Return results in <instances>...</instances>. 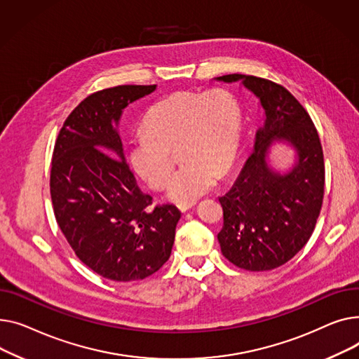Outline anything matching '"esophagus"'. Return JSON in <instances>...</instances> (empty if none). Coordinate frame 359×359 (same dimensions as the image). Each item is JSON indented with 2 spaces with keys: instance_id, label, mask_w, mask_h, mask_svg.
Segmentation results:
<instances>
[{
  "instance_id": "obj_1",
  "label": "esophagus",
  "mask_w": 359,
  "mask_h": 359,
  "mask_svg": "<svg viewBox=\"0 0 359 359\" xmlns=\"http://www.w3.org/2000/svg\"><path fill=\"white\" fill-rule=\"evenodd\" d=\"M194 205H196V201H189V203H180V204H178V208L181 210L182 213H185V212H188V210H191Z\"/></svg>"
}]
</instances>
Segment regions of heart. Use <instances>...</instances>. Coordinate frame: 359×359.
Segmentation results:
<instances>
[{
    "label": "heart",
    "mask_w": 359,
    "mask_h": 359,
    "mask_svg": "<svg viewBox=\"0 0 359 359\" xmlns=\"http://www.w3.org/2000/svg\"><path fill=\"white\" fill-rule=\"evenodd\" d=\"M241 137L239 105L224 90L177 91L147 110L143 129L130 139V161L154 189H162L174 168L168 197L189 203L212 189L233 165Z\"/></svg>",
    "instance_id": "1"
}]
</instances>
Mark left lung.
Returning a JSON list of instances; mask_svg holds the SVG:
<instances>
[{
    "label": "left lung",
    "mask_w": 359,
    "mask_h": 359,
    "mask_svg": "<svg viewBox=\"0 0 359 359\" xmlns=\"http://www.w3.org/2000/svg\"><path fill=\"white\" fill-rule=\"evenodd\" d=\"M215 79L241 82L265 114L254 154L230 191L219 198L222 254L246 271L278 268L303 249L320 215L325 161L318 130L296 97L276 82L242 74ZM277 141L290 144L297 155L288 172L276 170L267 161Z\"/></svg>",
    "instance_id": "left-lung-1"
}]
</instances>
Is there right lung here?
<instances>
[{
	"label": "right lung",
	"mask_w": 359,
	"mask_h": 359,
	"mask_svg": "<svg viewBox=\"0 0 359 359\" xmlns=\"http://www.w3.org/2000/svg\"><path fill=\"white\" fill-rule=\"evenodd\" d=\"M156 86H118L81 101L60 129L52 158L56 222L75 255L98 276L137 281L171 257L181 212L152 205L126 162L117 126L128 105Z\"/></svg>",
	"instance_id": "right-lung-1"
}]
</instances>
